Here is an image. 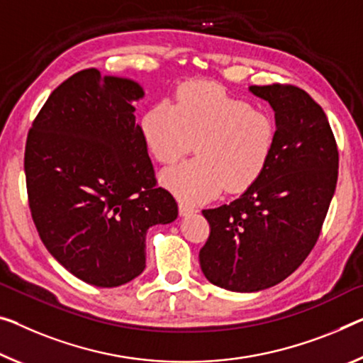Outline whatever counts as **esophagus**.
Instances as JSON below:
<instances>
[{"instance_id":"1","label":"esophagus","mask_w":363,"mask_h":363,"mask_svg":"<svg viewBox=\"0 0 363 363\" xmlns=\"http://www.w3.org/2000/svg\"><path fill=\"white\" fill-rule=\"evenodd\" d=\"M178 213H180V216H189V214L196 213V209H194L193 206H188L185 203H180V204H178Z\"/></svg>"}]
</instances>
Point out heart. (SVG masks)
<instances>
[{
    "instance_id": "1",
    "label": "heart",
    "mask_w": 363,
    "mask_h": 363,
    "mask_svg": "<svg viewBox=\"0 0 363 363\" xmlns=\"http://www.w3.org/2000/svg\"><path fill=\"white\" fill-rule=\"evenodd\" d=\"M269 111L211 82H188L174 105L159 102L141 118V135L160 164H174L197 143L198 155L160 175L162 185L186 204L240 193L263 175L276 146Z\"/></svg>"
}]
</instances>
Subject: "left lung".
<instances>
[{"instance_id": "obj_1", "label": "left lung", "mask_w": 363, "mask_h": 363, "mask_svg": "<svg viewBox=\"0 0 363 363\" xmlns=\"http://www.w3.org/2000/svg\"><path fill=\"white\" fill-rule=\"evenodd\" d=\"M250 92L274 110V152L242 196L203 211L211 233L201 269L232 292L264 291L303 263L337 183L336 139L320 105L295 86H250Z\"/></svg>"}]
</instances>
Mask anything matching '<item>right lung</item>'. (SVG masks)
I'll return each instance as SVG.
<instances>
[{"label":"right lung","mask_w":363,"mask_h":363,"mask_svg":"<svg viewBox=\"0 0 363 363\" xmlns=\"http://www.w3.org/2000/svg\"><path fill=\"white\" fill-rule=\"evenodd\" d=\"M143 87L96 68L50 94L27 135L29 208L43 245L71 274L118 287L146 267V232L178 216L157 186L133 102Z\"/></svg>","instance_id":"right-lung-1"}]
</instances>
